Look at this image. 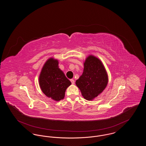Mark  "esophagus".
<instances>
[{"label":"esophagus","mask_w":146,"mask_h":146,"mask_svg":"<svg viewBox=\"0 0 146 146\" xmlns=\"http://www.w3.org/2000/svg\"><path fill=\"white\" fill-rule=\"evenodd\" d=\"M70 82H71V83H72V84H74L75 82H74V80L73 79H70Z\"/></svg>","instance_id":"34e87169"}]
</instances>
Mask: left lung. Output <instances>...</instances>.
I'll list each match as a JSON object with an SVG mask.
<instances>
[{
	"label": "left lung",
	"instance_id": "left-lung-1",
	"mask_svg": "<svg viewBox=\"0 0 146 146\" xmlns=\"http://www.w3.org/2000/svg\"><path fill=\"white\" fill-rule=\"evenodd\" d=\"M108 82L104 64L95 56H88L84 62L83 73L76 82L84 98L92 101L101 94Z\"/></svg>",
	"mask_w": 146,
	"mask_h": 146
}]
</instances>
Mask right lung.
I'll return each instance as SVG.
<instances>
[{
  "mask_svg": "<svg viewBox=\"0 0 146 146\" xmlns=\"http://www.w3.org/2000/svg\"><path fill=\"white\" fill-rule=\"evenodd\" d=\"M42 92L52 100L59 101L64 97L65 92L71 82L58 67V61L50 57L44 63L39 76Z\"/></svg>",
  "mask_w": 146,
  "mask_h": 146,
  "instance_id": "right-lung-1",
  "label": "right lung"
}]
</instances>
